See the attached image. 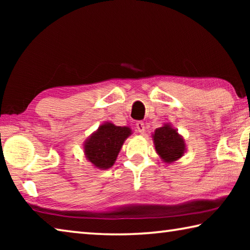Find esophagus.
I'll list each match as a JSON object with an SVG mask.
<instances>
[{"label":"esophagus","instance_id":"1","mask_svg":"<svg viewBox=\"0 0 250 250\" xmlns=\"http://www.w3.org/2000/svg\"><path fill=\"white\" fill-rule=\"evenodd\" d=\"M135 128H137L138 132H140V133H145V131H146L145 122H143V121H138L137 124H135Z\"/></svg>","mask_w":250,"mask_h":250}]
</instances>
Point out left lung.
Here are the masks:
<instances>
[{
	"instance_id": "obj_1",
	"label": "left lung",
	"mask_w": 250,
	"mask_h": 250,
	"mask_svg": "<svg viewBox=\"0 0 250 250\" xmlns=\"http://www.w3.org/2000/svg\"><path fill=\"white\" fill-rule=\"evenodd\" d=\"M155 150L166 162H173L184 153L185 145L175 129L167 125L155 130L153 134Z\"/></svg>"
}]
</instances>
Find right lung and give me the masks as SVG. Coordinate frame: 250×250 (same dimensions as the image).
Masks as SVG:
<instances>
[{"instance_id":"right-lung-1","label":"right lung","mask_w":250,"mask_h":250,"mask_svg":"<svg viewBox=\"0 0 250 250\" xmlns=\"http://www.w3.org/2000/svg\"><path fill=\"white\" fill-rule=\"evenodd\" d=\"M131 130L128 126H117L104 124L84 143L87 159L99 168H109L113 166L122 145Z\"/></svg>"}]
</instances>
